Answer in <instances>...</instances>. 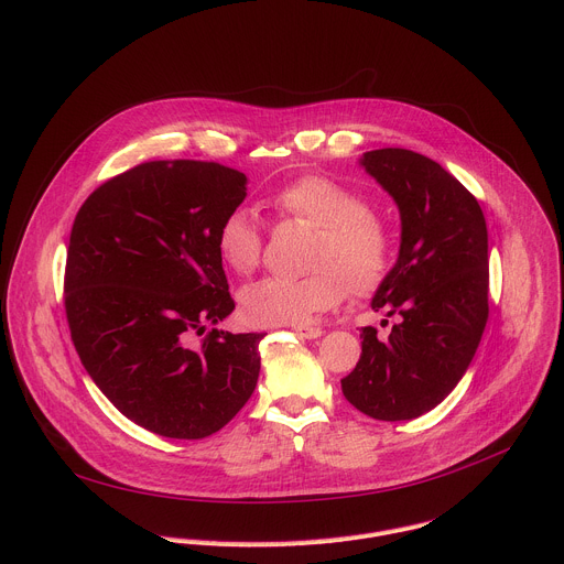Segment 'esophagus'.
Returning <instances> with one entry per match:
<instances>
[{"label": "esophagus", "instance_id": "1", "mask_svg": "<svg viewBox=\"0 0 564 564\" xmlns=\"http://www.w3.org/2000/svg\"><path fill=\"white\" fill-rule=\"evenodd\" d=\"M294 333L303 339H318L321 335H324V330L314 328V326H294Z\"/></svg>", "mask_w": 564, "mask_h": 564}]
</instances>
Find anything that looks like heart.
<instances>
[{"instance_id": "obj_1", "label": "heart", "mask_w": 564, "mask_h": 564, "mask_svg": "<svg viewBox=\"0 0 564 564\" xmlns=\"http://www.w3.org/2000/svg\"><path fill=\"white\" fill-rule=\"evenodd\" d=\"M283 218L318 227L301 279L268 276L238 294L240 314L252 326H305L335 307L346 285L355 294H372L394 263V238L388 220L364 203L352 187L318 174L301 176L272 198ZM265 236L248 207L229 209L216 229L218 259L236 274H252L263 259Z\"/></svg>"}]
</instances>
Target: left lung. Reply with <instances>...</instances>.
<instances>
[{
    "label": "left lung",
    "mask_w": 564,
    "mask_h": 564,
    "mask_svg": "<svg viewBox=\"0 0 564 564\" xmlns=\"http://www.w3.org/2000/svg\"><path fill=\"white\" fill-rule=\"evenodd\" d=\"M359 163L399 207V257L372 296V310L397 324L383 341L372 326L361 330V357L341 390L372 420H415L457 386L485 333L487 220L475 196L422 153L388 147Z\"/></svg>",
    "instance_id": "left-lung-1"
}]
</instances>
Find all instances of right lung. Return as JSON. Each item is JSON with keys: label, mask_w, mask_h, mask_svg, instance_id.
<instances>
[{"label": "right lung", "mask_w": 564, "mask_h": 564, "mask_svg": "<svg viewBox=\"0 0 564 564\" xmlns=\"http://www.w3.org/2000/svg\"><path fill=\"white\" fill-rule=\"evenodd\" d=\"M248 178L203 160H153L79 207L64 307L96 386L138 426L174 440L220 431L252 397L265 335L212 328L234 310L216 229Z\"/></svg>", "instance_id": "right-lung-1"}]
</instances>
